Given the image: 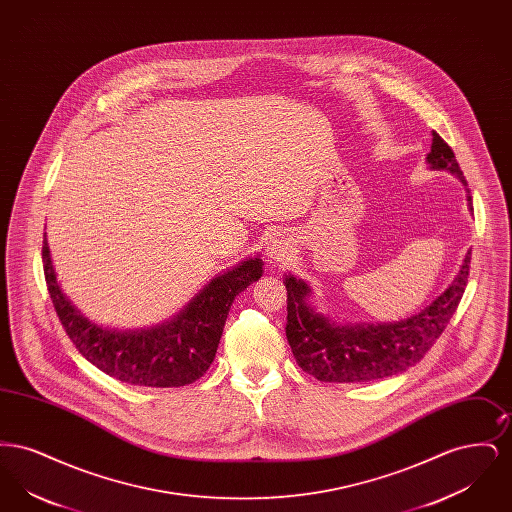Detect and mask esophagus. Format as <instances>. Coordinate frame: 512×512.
Listing matches in <instances>:
<instances>
[{
	"label": "esophagus",
	"mask_w": 512,
	"mask_h": 512,
	"mask_svg": "<svg viewBox=\"0 0 512 512\" xmlns=\"http://www.w3.org/2000/svg\"><path fill=\"white\" fill-rule=\"evenodd\" d=\"M290 238L282 232H276L270 236L267 245V255L270 261H282L290 251Z\"/></svg>",
	"instance_id": "esophagus-1"
}]
</instances>
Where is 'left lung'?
<instances>
[{
    "label": "left lung",
    "mask_w": 512,
    "mask_h": 512,
    "mask_svg": "<svg viewBox=\"0 0 512 512\" xmlns=\"http://www.w3.org/2000/svg\"><path fill=\"white\" fill-rule=\"evenodd\" d=\"M432 136V149L426 157L428 167L432 171L451 172L466 188L468 184L453 149L441 140L438 132ZM466 201L468 211L472 213V197L468 188ZM470 251L464 255L461 270L447 290L439 293L420 313L399 322L340 324L318 313L309 303V295L313 292L307 282L286 274V338L297 365L320 382L349 384L382 380L420 363L461 303L468 282Z\"/></svg>",
    "instance_id": "left-lung-1"
}]
</instances>
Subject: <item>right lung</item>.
I'll list each match as a JSON object with an SVG mask.
<instances>
[{"mask_svg":"<svg viewBox=\"0 0 512 512\" xmlns=\"http://www.w3.org/2000/svg\"><path fill=\"white\" fill-rule=\"evenodd\" d=\"M42 259L57 317L82 357L111 378L147 388H178L201 378L215 359L236 295L263 276V259L249 257L213 278L171 320L142 330H111L92 322L61 290L46 236Z\"/></svg>","mask_w":512,"mask_h":512,"instance_id":"1","label":"right lung"}]
</instances>
